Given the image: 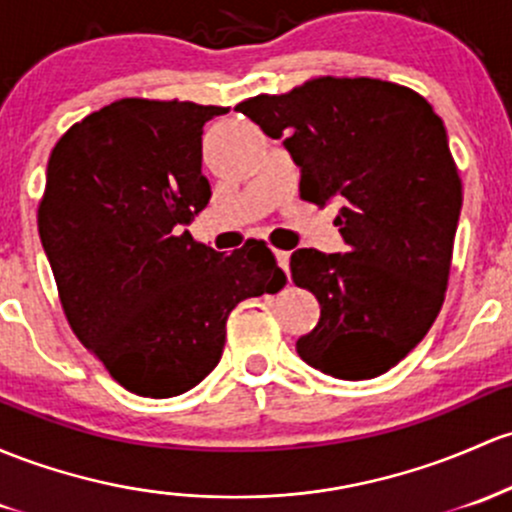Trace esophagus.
I'll return each instance as SVG.
<instances>
[{
    "instance_id": "obj_1",
    "label": "esophagus",
    "mask_w": 512,
    "mask_h": 512,
    "mask_svg": "<svg viewBox=\"0 0 512 512\" xmlns=\"http://www.w3.org/2000/svg\"><path fill=\"white\" fill-rule=\"evenodd\" d=\"M274 257H277V265L282 267V272H289V252L274 250Z\"/></svg>"
}]
</instances>
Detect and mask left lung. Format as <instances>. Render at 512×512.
Listing matches in <instances>:
<instances>
[{
    "label": "left lung",
    "instance_id": "8db88e82",
    "mask_svg": "<svg viewBox=\"0 0 512 512\" xmlns=\"http://www.w3.org/2000/svg\"><path fill=\"white\" fill-rule=\"evenodd\" d=\"M235 109L282 138L301 170V199L340 206L347 252L291 255L294 284L320 303L296 352L335 379L389 372L445 301L462 211L445 123L413 89L369 77H318Z\"/></svg>",
    "mask_w": 512,
    "mask_h": 512
}]
</instances>
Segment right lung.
<instances>
[{
    "label": "right lung",
    "instance_id": "right-lung-1",
    "mask_svg": "<svg viewBox=\"0 0 512 512\" xmlns=\"http://www.w3.org/2000/svg\"><path fill=\"white\" fill-rule=\"evenodd\" d=\"M223 114L194 101L121 99L75 123L50 153L38 235L65 316L138 396L194 389L223 355L230 311L286 282L265 243L223 255L184 230L211 199L201 136Z\"/></svg>",
    "mask_w": 512,
    "mask_h": 512
}]
</instances>
